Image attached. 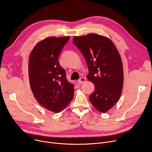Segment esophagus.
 I'll return each mask as SVG.
<instances>
[{
  "label": "esophagus",
  "mask_w": 152,
  "mask_h": 152,
  "mask_svg": "<svg viewBox=\"0 0 152 152\" xmlns=\"http://www.w3.org/2000/svg\"><path fill=\"white\" fill-rule=\"evenodd\" d=\"M86 81V79L85 77H80V78L78 80V83H79V84H83V83H85Z\"/></svg>",
  "instance_id": "34e87169"
}]
</instances>
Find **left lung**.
<instances>
[{"instance_id":"obj_1","label":"left lung","mask_w":152,"mask_h":152,"mask_svg":"<svg viewBox=\"0 0 152 152\" xmlns=\"http://www.w3.org/2000/svg\"><path fill=\"white\" fill-rule=\"evenodd\" d=\"M73 42L86 60L87 79L95 85L90 102L105 113L118 102L123 88V66L118 50L109 38L95 34L74 37Z\"/></svg>"}]
</instances>
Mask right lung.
Segmentation results:
<instances>
[{
	"label": "right lung",
	"instance_id": "obj_1",
	"mask_svg": "<svg viewBox=\"0 0 152 152\" xmlns=\"http://www.w3.org/2000/svg\"><path fill=\"white\" fill-rule=\"evenodd\" d=\"M69 37H48L33 49L28 62V76L32 93L39 104L58 113L74 96V84L68 81L59 64L58 56Z\"/></svg>",
	"mask_w": 152,
	"mask_h": 152
}]
</instances>
